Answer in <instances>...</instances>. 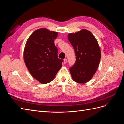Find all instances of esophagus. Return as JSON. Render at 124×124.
<instances>
[{
	"label": "esophagus",
	"mask_w": 124,
	"mask_h": 124,
	"mask_svg": "<svg viewBox=\"0 0 124 124\" xmlns=\"http://www.w3.org/2000/svg\"><path fill=\"white\" fill-rule=\"evenodd\" d=\"M67 62V59H63V63L66 64V63Z\"/></svg>",
	"instance_id": "esophagus-1"
}]
</instances>
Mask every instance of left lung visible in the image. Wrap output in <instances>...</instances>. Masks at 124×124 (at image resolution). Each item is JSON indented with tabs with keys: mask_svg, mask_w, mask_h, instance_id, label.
I'll return each mask as SVG.
<instances>
[{
	"mask_svg": "<svg viewBox=\"0 0 124 124\" xmlns=\"http://www.w3.org/2000/svg\"><path fill=\"white\" fill-rule=\"evenodd\" d=\"M68 40L76 56L74 64L69 68L74 81L85 83L91 79L98 68L101 57L98 42L87 29L69 33Z\"/></svg>",
	"mask_w": 124,
	"mask_h": 124,
	"instance_id": "8db88e82",
	"label": "left lung"
}]
</instances>
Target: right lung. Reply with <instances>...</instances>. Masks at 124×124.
Instances as JSON below:
<instances>
[{
	"label": "right lung",
	"instance_id": "1",
	"mask_svg": "<svg viewBox=\"0 0 124 124\" xmlns=\"http://www.w3.org/2000/svg\"><path fill=\"white\" fill-rule=\"evenodd\" d=\"M57 32L40 28L28 38L24 51L26 67L36 80L42 84L53 80L62 66L63 60L58 58L54 40Z\"/></svg>",
	"mask_w": 124,
	"mask_h": 124
}]
</instances>
